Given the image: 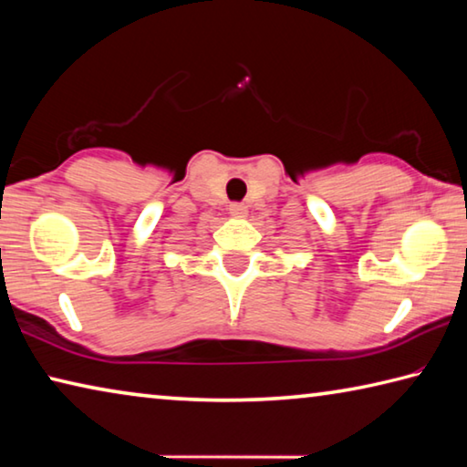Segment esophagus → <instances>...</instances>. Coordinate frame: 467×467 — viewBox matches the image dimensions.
Listing matches in <instances>:
<instances>
[{
  "mask_svg": "<svg viewBox=\"0 0 467 467\" xmlns=\"http://www.w3.org/2000/svg\"><path fill=\"white\" fill-rule=\"evenodd\" d=\"M231 214L234 216V218H243L244 214H247V205L244 203H239V202H234V203H231Z\"/></svg>",
  "mask_w": 467,
  "mask_h": 467,
  "instance_id": "1",
  "label": "esophagus"
}]
</instances>
